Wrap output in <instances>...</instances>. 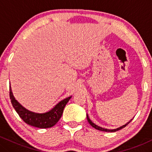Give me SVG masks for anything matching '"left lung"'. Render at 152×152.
I'll list each match as a JSON object with an SVG mask.
<instances>
[{
	"mask_svg": "<svg viewBox=\"0 0 152 152\" xmlns=\"http://www.w3.org/2000/svg\"><path fill=\"white\" fill-rule=\"evenodd\" d=\"M86 116H87V120H88V123L90 124H91V126H93L94 128H95V129H97V130H100V131H102V132H116V131H118V130L124 128L125 126H127V125H128L129 124L130 122L132 121V120H131V121H129L128 123H126V124H125V125H123V126H122L119 127V128H117V129H104V128H102V127H100V126H97V125H96L95 124H94L93 122H92V121H91V120L89 119V118H88V115H86Z\"/></svg>",
	"mask_w": 152,
	"mask_h": 152,
	"instance_id": "8db88e82",
	"label": "left lung"
}]
</instances>
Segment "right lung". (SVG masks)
<instances>
[{
    "label": "right lung",
    "instance_id": "right-lung-1",
    "mask_svg": "<svg viewBox=\"0 0 152 152\" xmlns=\"http://www.w3.org/2000/svg\"><path fill=\"white\" fill-rule=\"evenodd\" d=\"M9 95L12 105L16 111V112L18 113L19 116L22 118L23 121L30 126L40 129H47L53 126L61 117L64 107L71 98V96H70L64 99L48 112L44 113V114H37V113L31 112L23 107L15 100L13 93H12L10 86Z\"/></svg>",
    "mask_w": 152,
    "mask_h": 152
}]
</instances>
